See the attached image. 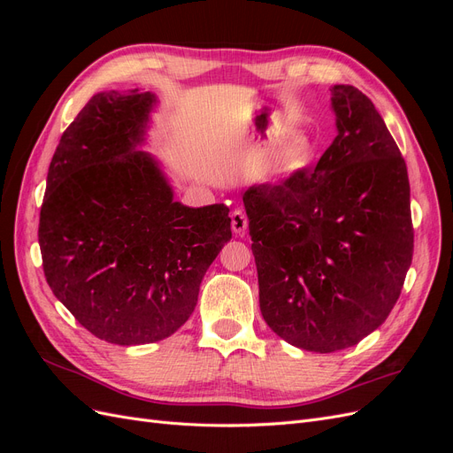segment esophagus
<instances>
[{
  "label": "esophagus",
  "mask_w": 453,
  "mask_h": 453,
  "mask_svg": "<svg viewBox=\"0 0 453 453\" xmlns=\"http://www.w3.org/2000/svg\"><path fill=\"white\" fill-rule=\"evenodd\" d=\"M230 225L236 236H245V232H248V217H245L243 211L234 210L230 215Z\"/></svg>",
  "instance_id": "1"
}]
</instances>
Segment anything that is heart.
<instances>
[{
    "instance_id": "b5f03b06",
    "label": "heart",
    "mask_w": 453,
    "mask_h": 453,
    "mask_svg": "<svg viewBox=\"0 0 453 453\" xmlns=\"http://www.w3.org/2000/svg\"><path fill=\"white\" fill-rule=\"evenodd\" d=\"M313 140L303 130L287 134L272 147L266 158V172L272 175H293L304 170L313 157Z\"/></svg>"
}]
</instances>
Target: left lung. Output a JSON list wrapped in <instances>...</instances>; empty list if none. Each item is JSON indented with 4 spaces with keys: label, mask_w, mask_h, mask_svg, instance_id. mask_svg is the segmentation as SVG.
<instances>
[{
    "label": "left lung",
    "mask_w": 453,
    "mask_h": 453,
    "mask_svg": "<svg viewBox=\"0 0 453 453\" xmlns=\"http://www.w3.org/2000/svg\"><path fill=\"white\" fill-rule=\"evenodd\" d=\"M333 140L313 172L243 193L258 303L291 346L333 353L388 319L412 263L410 183L374 104L331 87Z\"/></svg>",
    "instance_id": "8db88e82"
}]
</instances>
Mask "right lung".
Instances as JSON below:
<instances>
[{"label":"right lung","instance_id":"add662e5","mask_svg":"<svg viewBox=\"0 0 453 453\" xmlns=\"http://www.w3.org/2000/svg\"><path fill=\"white\" fill-rule=\"evenodd\" d=\"M153 92L105 90L81 109L54 150L39 248L54 296L109 344L172 336L195 311L200 283L232 238L228 208L173 200L150 155Z\"/></svg>","mask_w":453,"mask_h":453}]
</instances>
